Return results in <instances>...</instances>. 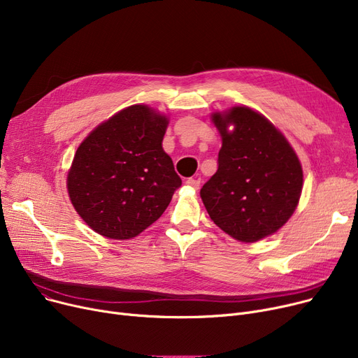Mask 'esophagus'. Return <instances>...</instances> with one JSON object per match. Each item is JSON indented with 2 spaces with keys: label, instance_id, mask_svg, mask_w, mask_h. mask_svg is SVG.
<instances>
[{
  "label": "esophagus",
  "instance_id": "34e87169",
  "mask_svg": "<svg viewBox=\"0 0 358 358\" xmlns=\"http://www.w3.org/2000/svg\"><path fill=\"white\" fill-rule=\"evenodd\" d=\"M200 178H197V177H192V178H189V180H187L185 182H187V185H190V187H193V189H199V187H200Z\"/></svg>",
  "mask_w": 358,
  "mask_h": 358
}]
</instances>
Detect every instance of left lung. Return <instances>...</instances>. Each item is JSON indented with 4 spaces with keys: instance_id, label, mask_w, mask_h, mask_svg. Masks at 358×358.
I'll use <instances>...</instances> for the list:
<instances>
[{
    "instance_id": "left-lung-1",
    "label": "left lung",
    "mask_w": 358,
    "mask_h": 358,
    "mask_svg": "<svg viewBox=\"0 0 358 358\" xmlns=\"http://www.w3.org/2000/svg\"><path fill=\"white\" fill-rule=\"evenodd\" d=\"M212 120L222 148L217 171L200 190L206 210L238 241L273 235L290 219L302 194L303 171L296 152L273 123L250 107L215 113Z\"/></svg>"
}]
</instances>
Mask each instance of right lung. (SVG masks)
I'll return each mask as SVG.
<instances>
[{
  "instance_id": "right-lung-1",
  "label": "right lung",
  "mask_w": 358,
  "mask_h": 358,
  "mask_svg": "<svg viewBox=\"0 0 358 358\" xmlns=\"http://www.w3.org/2000/svg\"><path fill=\"white\" fill-rule=\"evenodd\" d=\"M168 119L130 106L94 129L75 152L68 193L88 227L111 239H130L161 217L181 185L162 149Z\"/></svg>"
}]
</instances>
